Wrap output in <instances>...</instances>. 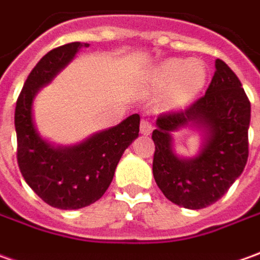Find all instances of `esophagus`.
Returning <instances> with one entry per match:
<instances>
[{
  "instance_id": "esophagus-1",
  "label": "esophagus",
  "mask_w": 260,
  "mask_h": 260,
  "mask_svg": "<svg viewBox=\"0 0 260 260\" xmlns=\"http://www.w3.org/2000/svg\"><path fill=\"white\" fill-rule=\"evenodd\" d=\"M139 129H141V134H142V135H149V134L152 132L153 126L152 123L149 122L148 118H142V119H141V125H139Z\"/></svg>"
}]
</instances>
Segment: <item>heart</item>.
I'll use <instances>...</instances> for the list:
<instances>
[{
    "mask_svg": "<svg viewBox=\"0 0 260 260\" xmlns=\"http://www.w3.org/2000/svg\"><path fill=\"white\" fill-rule=\"evenodd\" d=\"M206 82V68L199 59H167L155 67L148 75V89L164 92V104L178 108L188 104L202 91Z\"/></svg>",
    "mask_w": 260,
    "mask_h": 260,
    "instance_id": "heart-1",
    "label": "heart"
}]
</instances>
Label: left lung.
I'll return each mask as SVG.
<instances>
[{"mask_svg": "<svg viewBox=\"0 0 260 260\" xmlns=\"http://www.w3.org/2000/svg\"><path fill=\"white\" fill-rule=\"evenodd\" d=\"M205 95L186 109L164 112L152 132V172L162 193L188 209H202L223 197L248 162L250 102L239 78L222 59ZM195 123L205 132V144L193 160L173 153L170 132Z\"/></svg>", "mask_w": 260, "mask_h": 260, "instance_id": "left-lung-1", "label": "left lung"}]
</instances>
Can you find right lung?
I'll use <instances>...</instances> for the list:
<instances>
[{
  "label": "right lung",
  "mask_w": 260,
  "mask_h": 260,
  "mask_svg": "<svg viewBox=\"0 0 260 260\" xmlns=\"http://www.w3.org/2000/svg\"><path fill=\"white\" fill-rule=\"evenodd\" d=\"M81 47V42H71L42 56L29 72L15 107L19 171L44 202L59 209H79L96 202L112 182L123 151L139 135L141 118L138 114L71 148H54L35 131L34 96L70 62Z\"/></svg>",
  "instance_id": "1"
}]
</instances>
